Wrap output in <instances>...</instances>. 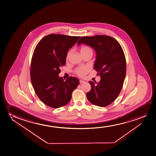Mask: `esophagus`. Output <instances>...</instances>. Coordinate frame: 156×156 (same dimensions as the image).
Wrapping results in <instances>:
<instances>
[{
	"mask_svg": "<svg viewBox=\"0 0 156 156\" xmlns=\"http://www.w3.org/2000/svg\"><path fill=\"white\" fill-rule=\"evenodd\" d=\"M79 83H85V81H83V80H79Z\"/></svg>",
	"mask_w": 156,
	"mask_h": 156,
	"instance_id": "obj_1",
	"label": "esophagus"
}]
</instances>
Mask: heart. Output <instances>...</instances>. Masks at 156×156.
I'll list each match as a JSON object with an SVG mask.
<instances>
[{"mask_svg":"<svg viewBox=\"0 0 156 156\" xmlns=\"http://www.w3.org/2000/svg\"><path fill=\"white\" fill-rule=\"evenodd\" d=\"M80 52L81 55L86 53L91 52L93 53V51L88 46H83L80 48ZM69 55H70V52H68L67 55V59H68ZM88 72V69L87 67L81 66V67H78L75 69V73L76 75H78L79 77H83Z\"/></svg>","mask_w":156,"mask_h":156,"instance_id":"obj_1","label":"heart"}]
</instances>
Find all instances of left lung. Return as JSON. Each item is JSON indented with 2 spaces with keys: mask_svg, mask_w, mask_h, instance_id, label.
<instances>
[{
  "mask_svg": "<svg viewBox=\"0 0 156 156\" xmlns=\"http://www.w3.org/2000/svg\"><path fill=\"white\" fill-rule=\"evenodd\" d=\"M81 44L95 51L94 69L101 78L96 85L89 81L91 88L86 94L87 99L98 106L109 105L119 95L126 78V65L123 49L115 39L106 35L83 37L78 42V46Z\"/></svg>",
  "mask_w": 156,
  "mask_h": 156,
  "instance_id": "8db88e82",
  "label": "left lung"
}]
</instances>
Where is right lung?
I'll return each instance as SVG.
<instances>
[{
	"label": "right lung",
	"instance_id": "add662e5",
	"mask_svg": "<svg viewBox=\"0 0 156 156\" xmlns=\"http://www.w3.org/2000/svg\"><path fill=\"white\" fill-rule=\"evenodd\" d=\"M80 37L51 34L38 43L30 65V80L35 92L43 103L57 108L70 101L79 79L60 77V67L66 65L67 53Z\"/></svg>",
	"mask_w": 156,
	"mask_h": 156
}]
</instances>
